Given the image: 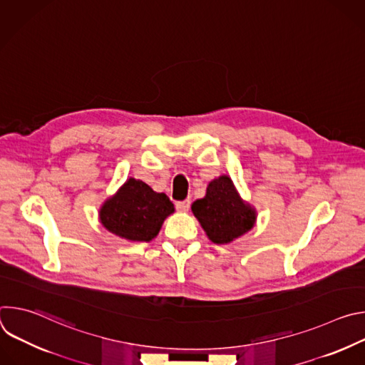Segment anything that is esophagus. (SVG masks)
Returning a JSON list of instances; mask_svg holds the SVG:
<instances>
[{
  "mask_svg": "<svg viewBox=\"0 0 365 365\" xmlns=\"http://www.w3.org/2000/svg\"><path fill=\"white\" fill-rule=\"evenodd\" d=\"M189 206H190V200L186 199V200H182V202L176 203V210L180 211V212H186L189 210Z\"/></svg>",
  "mask_w": 365,
  "mask_h": 365,
  "instance_id": "34e87169",
  "label": "esophagus"
}]
</instances>
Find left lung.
<instances>
[{
  "mask_svg": "<svg viewBox=\"0 0 365 365\" xmlns=\"http://www.w3.org/2000/svg\"><path fill=\"white\" fill-rule=\"evenodd\" d=\"M192 212L214 244H230L252 230L255 207L238 193L232 179L221 175L210 182L202 199L192 203Z\"/></svg>",
  "mask_w": 365,
  "mask_h": 365,
  "instance_id": "obj_1",
  "label": "left lung"
}]
</instances>
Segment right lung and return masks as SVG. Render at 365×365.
Returning a JSON list of instances; mask_svg holds the SVG:
<instances>
[{
  "label": "right lung",
  "instance_id": "obj_1",
  "mask_svg": "<svg viewBox=\"0 0 365 365\" xmlns=\"http://www.w3.org/2000/svg\"><path fill=\"white\" fill-rule=\"evenodd\" d=\"M175 205L165 193L154 192L140 179L130 178L99 207V222L108 232L133 242L158 237Z\"/></svg>",
  "mask_w": 365,
  "mask_h": 365
}]
</instances>
